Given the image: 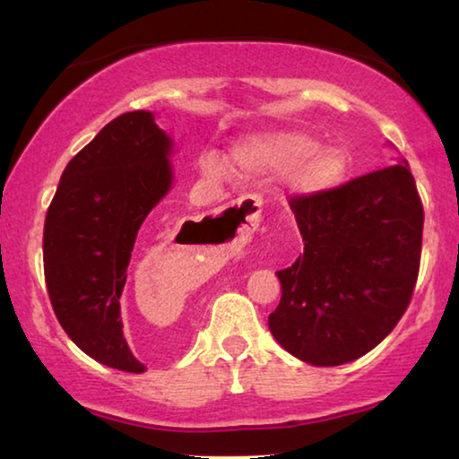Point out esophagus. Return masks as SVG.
<instances>
[{
    "label": "esophagus",
    "instance_id": "34e87169",
    "mask_svg": "<svg viewBox=\"0 0 459 459\" xmlns=\"http://www.w3.org/2000/svg\"><path fill=\"white\" fill-rule=\"evenodd\" d=\"M230 211H238V215H242V225H239V234L242 236H252L256 231L258 223H260V201L254 199V196H244L236 203L228 205ZM221 221H213L211 223L209 231H220L221 230Z\"/></svg>",
    "mask_w": 459,
    "mask_h": 459
}]
</instances>
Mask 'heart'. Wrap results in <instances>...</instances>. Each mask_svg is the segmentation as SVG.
<instances>
[{"label":"heart","mask_w":459,"mask_h":459,"mask_svg":"<svg viewBox=\"0 0 459 459\" xmlns=\"http://www.w3.org/2000/svg\"><path fill=\"white\" fill-rule=\"evenodd\" d=\"M230 164L239 178L264 180L287 176V186L295 196H318L342 185L349 174V156L341 147H320L318 139L299 131H279L252 135L231 147ZM201 170L211 180H223L228 168L207 153Z\"/></svg>","instance_id":"heart-1"}]
</instances>
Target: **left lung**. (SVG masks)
I'll list each match as a JSON object with an SVG mask.
<instances>
[{"instance_id":"1","label":"left lung","mask_w":459,"mask_h":459,"mask_svg":"<svg viewBox=\"0 0 459 459\" xmlns=\"http://www.w3.org/2000/svg\"><path fill=\"white\" fill-rule=\"evenodd\" d=\"M291 211L303 254L277 273L271 334L316 368L355 361L392 333L417 283L425 215L412 174L400 160Z\"/></svg>"}]
</instances>
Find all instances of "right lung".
Masks as SVG:
<instances>
[{"mask_svg": "<svg viewBox=\"0 0 459 459\" xmlns=\"http://www.w3.org/2000/svg\"><path fill=\"white\" fill-rule=\"evenodd\" d=\"M174 141L150 110L110 121L69 161L45 220L55 316L88 357L143 373L123 336L121 295L145 217L174 185Z\"/></svg>", "mask_w": 459, "mask_h": 459, "instance_id": "add662e5", "label": "right lung"}]
</instances>
